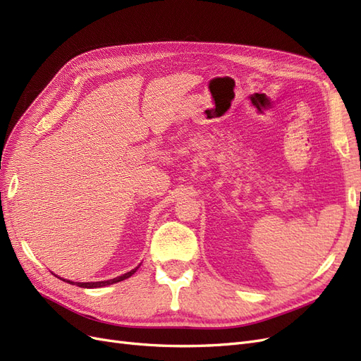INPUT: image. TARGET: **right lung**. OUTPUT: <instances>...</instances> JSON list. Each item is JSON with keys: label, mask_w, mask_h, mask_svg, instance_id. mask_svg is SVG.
Wrapping results in <instances>:
<instances>
[{"label": "right lung", "mask_w": 361, "mask_h": 361, "mask_svg": "<svg viewBox=\"0 0 361 361\" xmlns=\"http://www.w3.org/2000/svg\"><path fill=\"white\" fill-rule=\"evenodd\" d=\"M137 269H138V267H137L135 269H133V271L126 272V274L120 276V277H116V279H111V280H105V281H94V283H76V285H78L80 288H102V286H108V285H113V283L122 281V280H125V279L130 277V276L134 274V272H135ZM63 281H68V283H71V285H75L73 281H69V280H63Z\"/></svg>", "instance_id": "obj_1"}]
</instances>
